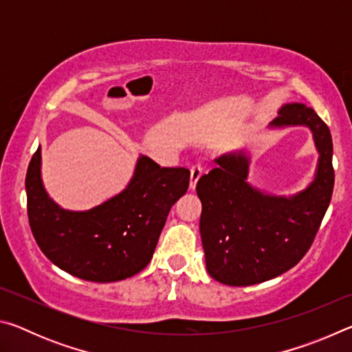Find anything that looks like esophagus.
Returning a JSON list of instances; mask_svg holds the SVG:
<instances>
[{"instance_id":"1","label":"esophagus","mask_w":352,"mask_h":352,"mask_svg":"<svg viewBox=\"0 0 352 352\" xmlns=\"http://www.w3.org/2000/svg\"><path fill=\"white\" fill-rule=\"evenodd\" d=\"M204 174V168H201L200 164H194L192 168H190V180H189V189L194 190L195 186H197V182L199 178Z\"/></svg>"}]
</instances>
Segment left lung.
I'll return each mask as SVG.
<instances>
[{
  "label": "left lung",
  "instance_id": "obj_1",
  "mask_svg": "<svg viewBox=\"0 0 352 352\" xmlns=\"http://www.w3.org/2000/svg\"><path fill=\"white\" fill-rule=\"evenodd\" d=\"M270 130L306 127L318 152L312 182L292 195L270 194L248 182L252 157L245 148L214 160L201 175L200 236L206 272L216 281L245 287L287 272L311 248L333 189L332 138L314 109L284 104Z\"/></svg>",
  "mask_w": 352,
  "mask_h": 352
}]
</instances>
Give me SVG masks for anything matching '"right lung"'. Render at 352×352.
<instances>
[{"label":"right lung","mask_w":352,"mask_h":352,"mask_svg":"<svg viewBox=\"0 0 352 352\" xmlns=\"http://www.w3.org/2000/svg\"><path fill=\"white\" fill-rule=\"evenodd\" d=\"M188 186V169L162 168L140 155L121 192L90 210H65L45 189L38 146L26 174L29 225L58 269L85 281H122L151 262L170 208Z\"/></svg>","instance_id":"obj_1"}]
</instances>
